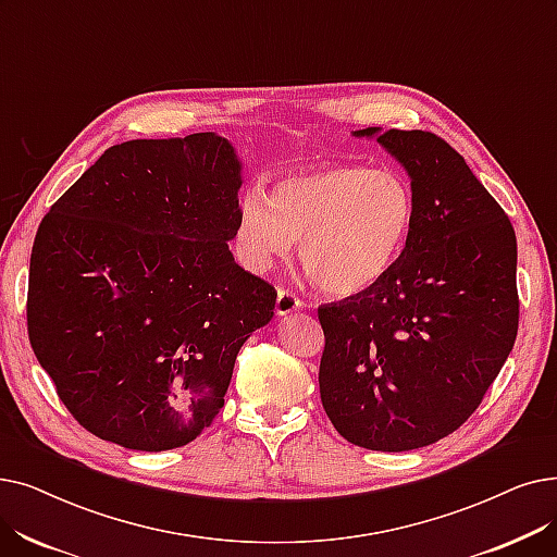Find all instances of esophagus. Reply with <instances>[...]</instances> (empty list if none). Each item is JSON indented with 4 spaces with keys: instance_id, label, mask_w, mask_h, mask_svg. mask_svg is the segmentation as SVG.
I'll use <instances>...</instances> for the list:
<instances>
[{
    "instance_id": "34e87169",
    "label": "esophagus",
    "mask_w": 557,
    "mask_h": 557,
    "mask_svg": "<svg viewBox=\"0 0 557 557\" xmlns=\"http://www.w3.org/2000/svg\"><path fill=\"white\" fill-rule=\"evenodd\" d=\"M302 307V300L296 298L294 294L284 292V288H280L277 292V302H275V313L277 317H288V313H294Z\"/></svg>"
}]
</instances>
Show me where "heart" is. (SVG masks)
<instances>
[{"instance_id": "obj_1", "label": "heart", "mask_w": 557, "mask_h": 557, "mask_svg": "<svg viewBox=\"0 0 557 557\" xmlns=\"http://www.w3.org/2000/svg\"><path fill=\"white\" fill-rule=\"evenodd\" d=\"M412 184L392 168L334 163L282 177L271 198L248 190L238 205V246L257 273L300 240V261L325 294L348 298L389 275L414 230Z\"/></svg>"}]
</instances>
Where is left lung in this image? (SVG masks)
Instances as JSON below:
<instances>
[{
  "mask_svg": "<svg viewBox=\"0 0 557 557\" xmlns=\"http://www.w3.org/2000/svg\"><path fill=\"white\" fill-rule=\"evenodd\" d=\"M392 154L417 200L396 265L369 292L319 307L325 414L355 446L400 453L462 425L519 327L517 236L467 161L430 132H352Z\"/></svg>",
  "mask_w": 557,
  "mask_h": 557,
  "instance_id": "obj_1",
  "label": "left lung"
}]
</instances>
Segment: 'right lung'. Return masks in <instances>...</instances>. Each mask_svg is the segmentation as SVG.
<instances>
[{"mask_svg":"<svg viewBox=\"0 0 557 557\" xmlns=\"http://www.w3.org/2000/svg\"><path fill=\"white\" fill-rule=\"evenodd\" d=\"M244 163L213 132L109 148L45 215L27 325L88 432L132 450L190 444L219 417L275 288L240 269Z\"/></svg>","mask_w":557,"mask_h":557,"instance_id":"1","label":"right lung"}]
</instances>
